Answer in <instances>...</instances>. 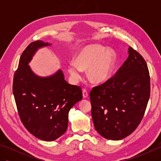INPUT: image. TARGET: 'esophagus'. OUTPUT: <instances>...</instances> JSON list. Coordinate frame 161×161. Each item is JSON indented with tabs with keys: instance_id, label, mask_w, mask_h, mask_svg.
I'll return each instance as SVG.
<instances>
[{
	"instance_id": "esophagus-1",
	"label": "esophagus",
	"mask_w": 161,
	"mask_h": 161,
	"mask_svg": "<svg viewBox=\"0 0 161 161\" xmlns=\"http://www.w3.org/2000/svg\"><path fill=\"white\" fill-rule=\"evenodd\" d=\"M82 95H83V97L84 98H88V93L86 91V89H84L82 91Z\"/></svg>"
}]
</instances>
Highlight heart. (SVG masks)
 I'll return each mask as SVG.
<instances>
[{
	"label": "heart",
	"instance_id": "heart-1",
	"mask_svg": "<svg viewBox=\"0 0 161 161\" xmlns=\"http://www.w3.org/2000/svg\"><path fill=\"white\" fill-rule=\"evenodd\" d=\"M116 61L115 51L100 45H87L81 47L75 54L74 61H70L67 71L73 82L82 77L86 70L88 80L93 84H103L111 77Z\"/></svg>",
	"mask_w": 161,
	"mask_h": 161
}]
</instances>
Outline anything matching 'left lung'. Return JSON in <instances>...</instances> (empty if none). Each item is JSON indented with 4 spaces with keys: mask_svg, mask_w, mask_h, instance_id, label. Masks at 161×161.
<instances>
[{
    "mask_svg": "<svg viewBox=\"0 0 161 161\" xmlns=\"http://www.w3.org/2000/svg\"><path fill=\"white\" fill-rule=\"evenodd\" d=\"M120 68L90 93L95 129L106 139L119 141L131 134L144 115L150 95L147 66L137 51L129 47Z\"/></svg>",
    "mask_w": 161,
    "mask_h": 161,
    "instance_id": "left-lung-1",
    "label": "left lung"
}]
</instances>
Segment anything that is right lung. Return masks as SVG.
Returning a JSON list of instances; mask_svg holds the SVG:
<instances>
[{
	"mask_svg": "<svg viewBox=\"0 0 161 161\" xmlns=\"http://www.w3.org/2000/svg\"><path fill=\"white\" fill-rule=\"evenodd\" d=\"M51 46L42 41L30 43L20 56L13 81L20 120L28 131L44 141H55L66 131L68 112L82 99L81 88L68 84L61 69L41 77L29 66L39 49Z\"/></svg>",
	"mask_w": 161,
	"mask_h": 161,
	"instance_id": "right-lung-1",
	"label": "right lung"
}]
</instances>
